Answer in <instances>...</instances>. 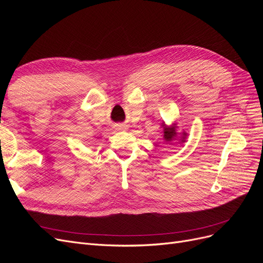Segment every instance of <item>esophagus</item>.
<instances>
[{
    "instance_id": "esophagus-1",
    "label": "esophagus",
    "mask_w": 263,
    "mask_h": 263,
    "mask_svg": "<svg viewBox=\"0 0 263 263\" xmlns=\"http://www.w3.org/2000/svg\"><path fill=\"white\" fill-rule=\"evenodd\" d=\"M123 128H125L124 126H121V127H119V129H123Z\"/></svg>"
}]
</instances>
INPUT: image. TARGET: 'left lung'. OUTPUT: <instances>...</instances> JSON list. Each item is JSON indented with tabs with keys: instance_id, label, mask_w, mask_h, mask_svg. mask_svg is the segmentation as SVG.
Listing matches in <instances>:
<instances>
[{
	"instance_id": "left-lung-1",
	"label": "left lung",
	"mask_w": 263,
	"mask_h": 263,
	"mask_svg": "<svg viewBox=\"0 0 263 263\" xmlns=\"http://www.w3.org/2000/svg\"><path fill=\"white\" fill-rule=\"evenodd\" d=\"M162 127V137H163V141L165 144H172V141L174 139L179 138L180 142H185L186 137H187V133L186 132H182V133H178V124L177 123H172V125L168 126L164 122L161 124Z\"/></svg>"
}]
</instances>
